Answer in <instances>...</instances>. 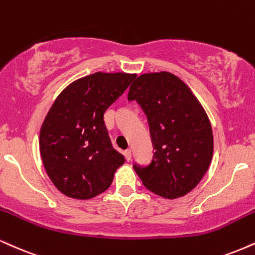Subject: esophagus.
Wrapping results in <instances>:
<instances>
[{"label":"esophagus","mask_w":255,"mask_h":255,"mask_svg":"<svg viewBox=\"0 0 255 255\" xmlns=\"http://www.w3.org/2000/svg\"><path fill=\"white\" fill-rule=\"evenodd\" d=\"M124 154H125L126 160H127V161H130V159H131V151H130V149H126Z\"/></svg>","instance_id":"34e87169"}]
</instances>
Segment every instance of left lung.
Masks as SVG:
<instances>
[{
    "label": "left lung",
    "instance_id": "obj_1",
    "mask_svg": "<svg viewBox=\"0 0 255 255\" xmlns=\"http://www.w3.org/2000/svg\"><path fill=\"white\" fill-rule=\"evenodd\" d=\"M128 100L147 116L155 152L147 166L133 167L153 194L174 199L201 182L213 158L214 137L203 107L188 85L172 73L141 75Z\"/></svg>",
    "mask_w": 255,
    "mask_h": 255
}]
</instances>
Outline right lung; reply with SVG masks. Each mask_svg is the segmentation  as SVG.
Wrapping results in <instances>:
<instances>
[{"instance_id": "add662e5", "label": "right lung", "mask_w": 255, "mask_h": 255, "mask_svg": "<svg viewBox=\"0 0 255 255\" xmlns=\"http://www.w3.org/2000/svg\"><path fill=\"white\" fill-rule=\"evenodd\" d=\"M136 75L96 72L61 91L40 129L48 177L67 197L89 199L109 188L125 157L113 147L104 113Z\"/></svg>"}]
</instances>
